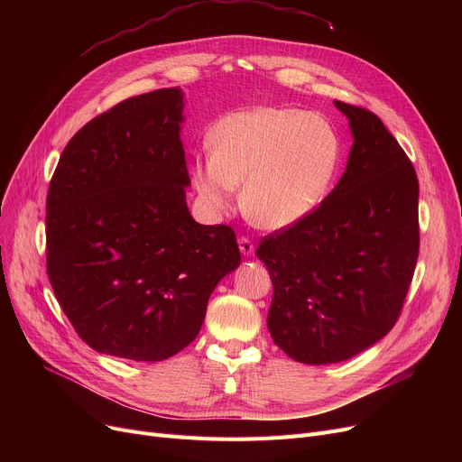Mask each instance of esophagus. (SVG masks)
Segmentation results:
<instances>
[{
	"label": "esophagus",
	"mask_w": 462,
	"mask_h": 462,
	"mask_svg": "<svg viewBox=\"0 0 462 462\" xmlns=\"http://www.w3.org/2000/svg\"><path fill=\"white\" fill-rule=\"evenodd\" d=\"M239 251L244 256H253L254 254V244L249 239V237H239Z\"/></svg>",
	"instance_id": "esophagus-1"
}]
</instances>
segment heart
I'll use <instances>...</instances> for the list:
<instances>
[{
    "instance_id": "heart-1",
    "label": "heart",
    "mask_w": 462,
    "mask_h": 462,
    "mask_svg": "<svg viewBox=\"0 0 462 462\" xmlns=\"http://www.w3.org/2000/svg\"><path fill=\"white\" fill-rule=\"evenodd\" d=\"M209 148L192 162V185L204 206L228 211L241 185L245 213L270 230L298 225L324 202L343 150L324 116L277 106L221 117Z\"/></svg>"
}]
</instances>
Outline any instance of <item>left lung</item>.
I'll list each match as a JSON object with an SVG mask.
<instances>
[{"label": "left lung", "mask_w": 462, "mask_h": 462, "mask_svg": "<svg viewBox=\"0 0 462 462\" xmlns=\"http://www.w3.org/2000/svg\"><path fill=\"white\" fill-rule=\"evenodd\" d=\"M333 103L354 138L345 174L256 251L273 282V343L307 365L346 361L395 326L420 251L414 166L378 116Z\"/></svg>", "instance_id": "obj_1"}]
</instances>
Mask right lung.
Here are the masks:
<instances>
[{
	"label": "right lung",
	"mask_w": 462,
	"mask_h": 462,
	"mask_svg": "<svg viewBox=\"0 0 462 462\" xmlns=\"http://www.w3.org/2000/svg\"><path fill=\"white\" fill-rule=\"evenodd\" d=\"M183 108V91L166 88L97 116L67 143L48 189V277L101 354L172 357L241 262L232 228L200 225L187 208Z\"/></svg>",
	"instance_id": "obj_1"
}]
</instances>
